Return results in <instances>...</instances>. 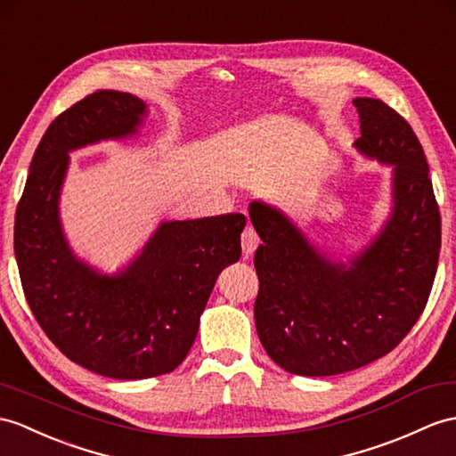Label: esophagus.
Listing matches in <instances>:
<instances>
[{
  "instance_id": "obj_1",
  "label": "esophagus",
  "mask_w": 456,
  "mask_h": 456,
  "mask_svg": "<svg viewBox=\"0 0 456 456\" xmlns=\"http://www.w3.org/2000/svg\"><path fill=\"white\" fill-rule=\"evenodd\" d=\"M257 246H259V238H257V234H255V232H253V228L248 226L246 230H243V234H241L243 255H246V257H249V255H253V251L257 249Z\"/></svg>"
}]
</instances>
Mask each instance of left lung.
Instances as JSON below:
<instances>
[{"mask_svg": "<svg viewBox=\"0 0 456 456\" xmlns=\"http://www.w3.org/2000/svg\"><path fill=\"white\" fill-rule=\"evenodd\" d=\"M362 157L391 166L393 207L348 263L319 249L279 207L249 203L261 246L255 327L266 354L296 375L363 368L401 342L428 304L441 248V215L424 149L408 121L377 98H354Z\"/></svg>", "mask_w": 456, "mask_h": 456, "instance_id": "left-lung-1", "label": "left lung"}]
</instances>
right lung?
Masks as SVG:
<instances>
[{"mask_svg":"<svg viewBox=\"0 0 456 456\" xmlns=\"http://www.w3.org/2000/svg\"><path fill=\"white\" fill-rule=\"evenodd\" d=\"M149 116L129 93L98 91L55 118L32 157L15 215V257L38 325L65 356L112 379L174 371L191 350L222 269L241 255L243 215L162 220L124 269L75 255L60 197L69 152L135 137Z\"/></svg>","mask_w":456,"mask_h":456,"instance_id":"obj_1","label":"right lung"}]
</instances>
